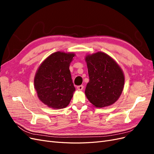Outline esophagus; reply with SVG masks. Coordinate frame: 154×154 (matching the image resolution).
<instances>
[{
	"mask_svg": "<svg viewBox=\"0 0 154 154\" xmlns=\"http://www.w3.org/2000/svg\"><path fill=\"white\" fill-rule=\"evenodd\" d=\"M77 89L78 91H82L83 89V85H79L77 87Z\"/></svg>",
	"mask_w": 154,
	"mask_h": 154,
	"instance_id": "1",
	"label": "esophagus"
}]
</instances>
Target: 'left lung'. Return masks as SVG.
I'll use <instances>...</instances> for the list:
<instances>
[{
    "mask_svg": "<svg viewBox=\"0 0 154 154\" xmlns=\"http://www.w3.org/2000/svg\"><path fill=\"white\" fill-rule=\"evenodd\" d=\"M89 82L85 95L97 108L112 105L123 90L125 76L119 65L110 56L97 52L86 56Z\"/></svg>",
    "mask_w": 154,
    "mask_h": 154,
    "instance_id": "1",
    "label": "left lung"
}]
</instances>
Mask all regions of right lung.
I'll return each mask as SVG.
<instances>
[{
	"label": "right lung",
	"mask_w": 154,
	"mask_h": 154,
	"mask_svg": "<svg viewBox=\"0 0 154 154\" xmlns=\"http://www.w3.org/2000/svg\"><path fill=\"white\" fill-rule=\"evenodd\" d=\"M74 53L51 54L41 63L35 74V88L39 100L54 109H63L69 104L75 91L69 70Z\"/></svg>",
	"instance_id": "add662e5"
}]
</instances>
